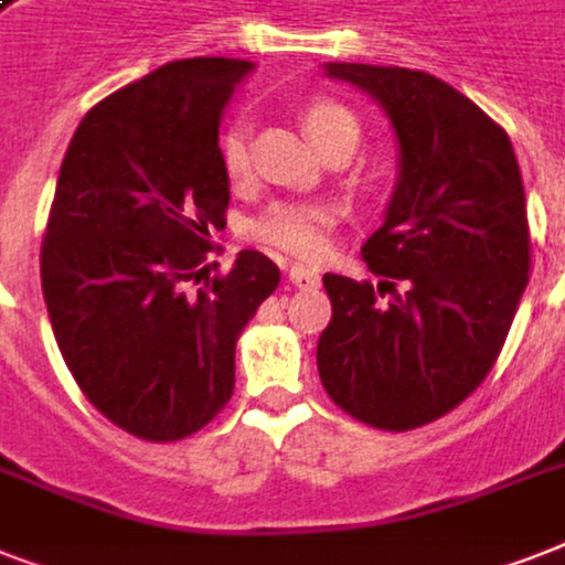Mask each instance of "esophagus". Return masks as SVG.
<instances>
[{
	"instance_id": "34e87169",
	"label": "esophagus",
	"mask_w": 565,
	"mask_h": 565,
	"mask_svg": "<svg viewBox=\"0 0 565 565\" xmlns=\"http://www.w3.org/2000/svg\"><path fill=\"white\" fill-rule=\"evenodd\" d=\"M287 275H290L292 287H299V290H317L319 287V273L317 269H310V266L292 264Z\"/></svg>"
}]
</instances>
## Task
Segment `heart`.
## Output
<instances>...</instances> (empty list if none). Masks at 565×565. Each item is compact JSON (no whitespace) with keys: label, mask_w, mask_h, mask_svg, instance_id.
Here are the masks:
<instances>
[{"label":"heart","mask_w":565,"mask_h":565,"mask_svg":"<svg viewBox=\"0 0 565 565\" xmlns=\"http://www.w3.org/2000/svg\"><path fill=\"white\" fill-rule=\"evenodd\" d=\"M305 128L313 137V143L328 152L337 146H354L361 140V119L349 105L331 99V96H317L305 105ZM220 161L222 170L231 181H243L252 170V154H248V128L246 122H234L222 131L220 137ZM337 213L331 204L322 202H275L264 211V216L252 225L260 243L275 246L292 257L326 255L331 228H334Z\"/></svg>","instance_id":"obj_1"}]
</instances>
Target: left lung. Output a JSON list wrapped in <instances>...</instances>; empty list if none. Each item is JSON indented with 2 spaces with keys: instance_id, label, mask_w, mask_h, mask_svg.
I'll return each instance as SVG.
<instances>
[{
  "instance_id": "left-lung-1",
  "label": "left lung",
  "mask_w": 565,
  "mask_h": 565,
  "mask_svg": "<svg viewBox=\"0 0 565 565\" xmlns=\"http://www.w3.org/2000/svg\"><path fill=\"white\" fill-rule=\"evenodd\" d=\"M326 73L381 102L398 137V179L384 225L361 248L384 278L377 290L322 278L331 322L319 377L354 419L419 428L475 393L508 340L531 269L522 172L508 131L437 75L372 64Z\"/></svg>"
}]
</instances>
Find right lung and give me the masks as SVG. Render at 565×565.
I'll return each mask as SVG.
<instances>
[{"instance_id":"obj_1","label":"right lung","mask_w":565,"mask_h":565,"mask_svg":"<svg viewBox=\"0 0 565 565\" xmlns=\"http://www.w3.org/2000/svg\"><path fill=\"white\" fill-rule=\"evenodd\" d=\"M252 61L188 57L110 93L75 128L40 248L52 331L75 384L117 428L172 443L234 393V349L281 281L239 252L213 275L225 228L220 122Z\"/></svg>"}]
</instances>
